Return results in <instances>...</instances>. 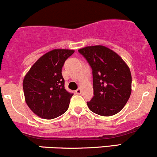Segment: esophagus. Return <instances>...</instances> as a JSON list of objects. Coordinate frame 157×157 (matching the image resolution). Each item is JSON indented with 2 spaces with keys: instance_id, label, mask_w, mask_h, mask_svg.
<instances>
[{
  "instance_id": "34e87169",
  "label": "esophagus",
  "mask_w": 157,
  "mask_h": 157,
  "mask_svg": "<svg viewBox=\"0 0 157 157\" xmlns=\"http://www.w3.org/2000/svg\"><path fill=\"white\" fill-rule=\"evenodd\" d=\"M81 93H82V89H81V88L77 89V90H75V94H80Z\"/></svg>"
}]
</instances>
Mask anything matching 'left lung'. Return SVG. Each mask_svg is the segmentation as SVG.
<instances>
[{
  "label": "left lung",
  "instance_id": "8db88e82",
  "mask_svg": "<svg viewBox=\"0 0 157 157\" xmlns=\"http://www.w3.org/2000/svg\"><path fill=\"white\" fill-rule=\"evenodd\" d=\"M93 70L94 97L87 106L101 116L121 112L132 92V75L129 67L116 52L104 45L78 49Z\"/></svg>",
  "mask_w": 157,
  "mask_h": 157
}]
</instances>
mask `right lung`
Returning <instances> with one entry per match:
<instances>
[{"instance_id": "obj_1", "label": "right lung", "mask_w": 157, "mask_h": 157, "mask_svg": "<svg viewBox=\"0 0 157 157\" xmlns=\"http://www.w3.org/2000/svg\"><path fill=\"white\" fill-rule=\"evenodd\" d=\"M74 50L56 48L33 63L23 80L25 102L38 117L50 120L67 112L73 94L64 88L62 67Z\"/></svg>"}]
</instances>
